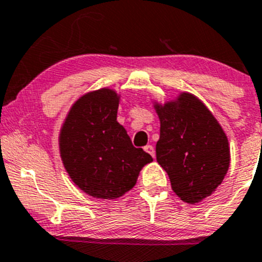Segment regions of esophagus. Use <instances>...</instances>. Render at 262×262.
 <instances>
[{
	"mask_svg": "<svg viewBox=\"0 0 262 262\" xmlns=\"http://www.w3.org/2000/svg\"><path fill=\"white\" fill-rule=\"evenodd\" d=\"M144 150L146 151L147 154H150V155L152 156V158H155V149H154L152 145H146V146L144 147Z\"/></svg>",
	"mask_w": 262,
	"mask_h": 262,
	"instance_id": "1",
	"label": "esophagus"
}]
</instances>
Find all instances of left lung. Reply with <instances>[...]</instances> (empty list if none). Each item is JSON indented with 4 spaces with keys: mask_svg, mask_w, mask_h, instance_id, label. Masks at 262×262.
I'll return each instance as SVG.
<instances>
[{
    "mask_svg": "<svg viewBox=\"0 0 262 262\" xmlns=\"http://www.w3.org/2000/svg\"><path fill=\"white\" fill-rule=\"evenodd\" d=\"M154 108L160 120L156 160L168 172L174 193L187 203H198L227 174V136L206 104L188 92Z\"/></svg>",
    "mask_w": 262,
    "mask_h": 262,
    "instance_id": "1",
    "label": "left lung"
}]
</instances>
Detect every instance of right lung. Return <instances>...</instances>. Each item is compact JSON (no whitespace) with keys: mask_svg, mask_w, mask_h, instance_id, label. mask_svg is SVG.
Returning <instances> with one entry per match:
<instances>
[{"mask_svg":"<svg viewBox=\"0 0 262 262\" xmlns=\"http://www.w3.org/2000/svg\"><path fill=\"white\" fill-rule=\"evenodd\" d=\"M118 103L120 96L110 88L88 92L73 104L59 134L64 168L73 183L94 198L122 196L152 161L117 122Z\"/></svg>","mask_w":262,"mask_h":262,"instance_id":"1","label":"right lung"}]
</instances>
